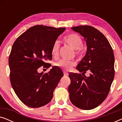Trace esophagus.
Instances as JSON below:
<instances>
[{
  "label": "esophagus",
  "instance_id": "esophagus-1",
  "mask_svg": "<svg viewBox=\"0 0 122 122\" xmlns=\"http://www.w3.org/2000/svg\"><path fill=\"white\" fill-rule=\"evenodd\" d=\"M64 76H69V74H68V73H66V72H64Z\"/></svg>",
  "mask_w": 122,
  "mask_h": 122
}]
</instances>
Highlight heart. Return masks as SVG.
Returning <instances> with one entry per match:
<instances>
[{
	"instance_id": "heart-1",
	"label": "heart",
	"mask_w": 122,
	"mask_h": 122,
	"mask_svg": "<svg viewBox=\"0 0 122 122\" xmlns=\"http://www.w3.org/2000/svg\"><path fill=\"white\" fill-rule=\"evenodd\" d=\"M63 41L66 44L69 45L75 49V54L77 56L81 54V48L83 46V41L81 36L76 33H71L65 36ZM60 44L58 41H56L51 46V54L53 58H56L59 55ZM76 65V63L73 61H66L61 59L54 63V66L66 71H69L71 68Z\"/></svg>"
}]
</instances>
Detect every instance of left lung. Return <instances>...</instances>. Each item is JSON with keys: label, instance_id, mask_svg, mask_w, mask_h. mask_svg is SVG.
<instances>
[{"label": "left lung", "instance_id": "obj_1", "mask_svg": "<svg viewBox=\"0 0 122 122\" xmlns=\"http://www.w3.org/2000/svg\"><path fill=\"white\" fill-rule=\"evenodd\" d=\"M71 29L84 38L87 51L76 68L82 75L69 74L70 101L80 109L91 110L99 106L109 94L114 77V53L106 36L93 26L79 25ZM86 71L91 73L88 77L85 76Z\"/></svg>", "mask_w": 122, "mask_h": 122}]
</instances>
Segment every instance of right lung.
Returning <instances> with one entry per match:
<instances>
[{
    "mask_svg": "<svg viewBox=\"0 0 122 122\" xmlns=\"http://www.w3.org/2000/svg\"><path fill=\"white\" fill-rule=\"evenodd\" d=\"M66 28L36 25L28 29L14 41L9 56L10 80L19 99L29 107L39 108L51 101L53 92L63 73L53 66L49 72L39 73L43 66L49 68L51 46Z\"/></svg>",
    "mask_w": 122,
    "mask_h": 122,
    "instance_id": "1",
    "label": "right lung"
}]
</instances>
